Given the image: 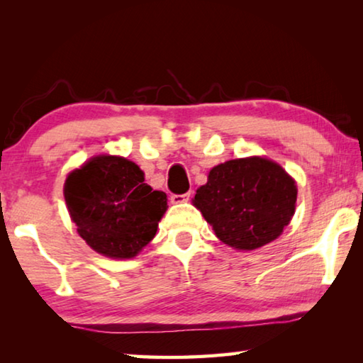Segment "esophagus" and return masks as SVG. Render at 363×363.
<instances>
[{"mask_svg": "<svg viewBox=\"0 0 363 363\" xmlns=\"http://www.w3.org/2000/svg\"><path fill=\"white\" fill-rule=\"evenodd\" d=\"M190 200V192L187 194H182V195H171V203L174 205H181V203H186V201Z\"/></svg>", "mask_w": 363, "mask_h": 363, "instance_id": "34e87169", "label": "esophagus"}]
</instances>
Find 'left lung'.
I'll use <instances>...</instances> for the list:
<instances>
[{
  "mask_svg": "<svg viewBox=\"0 0 363 363\" xmlns=\"http://www.w3.org/2000/svg\"><path fill=\"white\" fill-rule=\"evenodd\" d=\"M296 196V182L279 163L250 157L214 167L192 203L220 242L251 251L284 232L294 214Z\"/></svg>",
  "mask_w": 363,
  "mask_h": 363,
  "instance_id": "1",
  "label": "left lung"
}]
</instances>
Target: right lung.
<instances>
[{
    "label": "right lung",
    "mask_w": 363,
    "mask_h": 363,
    "mask_svg": "<svg viewBox=\"0 0 363 363\" xmlns=\"http://www.w3.org/2000/svg\"><path fill=\"white\" fill-rule=\"evenodd\" d=\"M64 196L79 237L112 259L136 256L168 208L167 194L152 190L136 163L116 155H97L73 169Z\"/></svg>",
    "instance_id": "add662e5"
}]
</instances>
